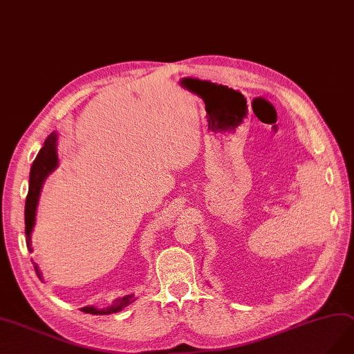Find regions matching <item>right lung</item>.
I'll list each match as a JSON object with an SVG mask.
<instances>
[{
    "label": "right lung",
    "mask_w": 354,
    "mask_h": 354,
    "mask_svg": "<svg viewBox=\"0 0 354 354\" xmlns=\"http://www.w3.org/2000/svg\"><path fill=\"white\" fill-rule=\"evenodd\" d=\"M58 165V156H57V134L52 133L44 142V147L37 153L36 159L30 169V179H29V192L26 197L24 205V225H26V245H28L29 251L32 252V230L35 226L36 218V207L39 201V195L45 182V178L54 170ZM35 271L39 279H42V274L39 271V267L35 264ZM136 300L134 295H128L121 299H116L113 305L106 309H97L95 306H84L82 308L83 312L91 313V315H109V313L120 312L128 305H131Z\"/></svg>",
    "instance_id": "1"
}]
</instances>
